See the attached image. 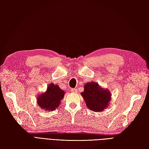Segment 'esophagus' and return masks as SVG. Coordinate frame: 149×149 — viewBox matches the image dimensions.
Segmentation results:
<instances>
[{
	"mask_svg": "<svg viewBox=\"0 0 149 149\" xmlns=\"http://www.w3.org/2000/svg\"><path fill=\"white\" fill-rule=\"evenodd\" d=\"M71 91L73 93H76V92H77V89H72Z\"/></svg>",
	"mask_w": 149,
	"mask_h": 149,
	"instance_id": "obj_1",
	"label": "esophagus"
}]
</instances>
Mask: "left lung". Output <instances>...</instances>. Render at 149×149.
I'll return each instance as SVG.
<instances>
[{
	"label": "left lung",
	"instance_id": "left-lung-1",
	"mask_svg": "<svg viewBox=\"0 0 149 149\" xmlns=\"http://www.w3.org/2000/svg\"><path fill=\"white\" fill-rule=\"evenodd\" d=\"M86 106L94 112H101L109 106L111 94L109 89L101 88L95 82L87 83L84 86V91L81 93Z\"/></svg>",
	"mask_w": 149,
	"mask_h": 149
}]
</instances>
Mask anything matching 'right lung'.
Returning <instances> with one entry per match:
<instances>
[{
	"label": "right lung",
	"instance_id": "add662e5",
	"mask_svg": "<svg viewBox=\"0 0 149 149\" xmlns=\"http://www.w3.org/2000/svg\"><path fill=\"white\" fill-rule=\"evenodd\" d=\"M64 95V91L60 88L59 86L50 83L48 84L47 91L37 96V104L40 107L46 111H55L59 107Z\"/></svg>",
	"mask_w": 149,
	"mask_h": 149
}]
</instances>
